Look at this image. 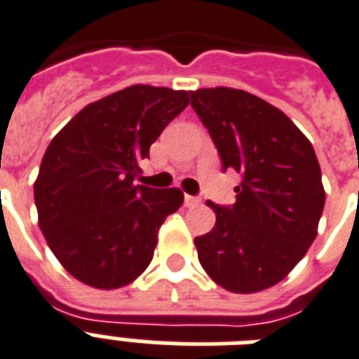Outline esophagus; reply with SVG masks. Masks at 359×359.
Masks as SVG:
<instances>
[{
	"label": "esophagus",
	"instance_id": "34e87169",
	"mask_svg": "<svg viewBox=\"0 0 359 359\" xmlns=\"http://www.w3.org/2000/svg\"><path fill=\"white\" fill-rule=\"evenodd\" d=\"M184 205L188 206H197V205H201V199L199 197H194V195H184Z\"/></svg>",
	"mask_w": 359,
	"mask_h": 359
}]
</instances>
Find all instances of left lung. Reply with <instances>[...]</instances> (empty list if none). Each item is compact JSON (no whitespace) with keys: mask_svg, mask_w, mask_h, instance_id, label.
Returning <instances> with one entry per match:
<instances>
[{"mask_svg":"<svg viewBox=\"0 0 359 359\" xmlns=\"http://www.w3.org/2000/svg\"><path fill=\"white\" fill-rule=\"evenodd\" d=\"M189 95L223 170L243 177L234 205L206 203L215 225L195 238L201 265L234 293L267 290L316 240L326 197L316 151L280 109L245 90L219 86Z\"/></svg>","mask_w":359,"mask_h":359,"instance_id":"obj_1","label":"left lung"}]
</instances>
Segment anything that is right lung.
I'll return each instance as SVG.
<instances>
[{"label":"right lung","instance_id":"right-lung-1","mask_svg":"<svg viewBox=\"0 0 359 359\" xmlns=\"http://www.w3.org/2000/svg\"><path fill=\"white\" fill-rule=\"evenodd\" d=\"M188 103L186 90L134 84L86 104L51 140L34 182L38 225L83 284L123 287L153 260L160 226L184 194L134 179L151 144Z\"/></svg>","mask_w":359,"mask_h":359}]
</instances>
